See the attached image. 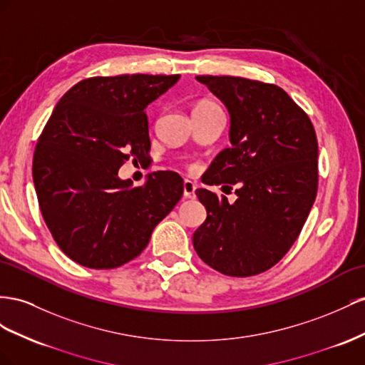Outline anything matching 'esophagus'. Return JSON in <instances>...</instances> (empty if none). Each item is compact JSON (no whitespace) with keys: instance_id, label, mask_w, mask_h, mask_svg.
Masks as SVG:
<instances>
[{"instance_id":"obj_1","label":"esophagus","mask_w":365,"mask_h":365,"mask_svg":"<svg viewBox=\"0 0 365 365\" xmlns=\"http://www.w3.org/2000/svg\"><path fill=\"white\" fill-rule=\"evenodd\" d=\"M183 195L186 199H194L195 197V185L191 180H185L183 182Z\"/></svg>"}]
</instances>
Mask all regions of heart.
<instances>
[{"instance_id": "obj_1", "label": "heart", "mask_w": 365, "mask_h": 365, "mask_svg": "<svg viewBox=\"0 0 365 365\" xmlns=\"http://www.w3.org/2000/svg\"><path fill=\"white\" fill-rule=\"evenodd\" d=\"M210 107H217V106H215V103H212L211 101H202V102L197 103L194 110H202V108H210Z\"/></svg>"}]
</instances>
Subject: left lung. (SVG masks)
Returning <instances> with one entry per match:
<instances>
[{
	"label": "left lung",
	"instance_id": "left-lung-1",
	"mask_svg": "<svg viewBox=\"0 0 365 365\" xmlns=\"http://www.w3.org/2000/svg\"><path fill=\"white\" fill-rule=\"evenodd\" d=\"M231 116L229 140L203 183L237 186V200L197 190L206 220L192 235L197 255L229 277L275 266L295 243L318 190V140L307 114L274 84L197 76ZM229 182V185L225 183Z\"/></svg>",
	"mask_w": 365,
	"mask_h": 365
}]
</instances>
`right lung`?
Instances as JSON below:
<instances>
[{
    "mask_svg": "<svg viewBox=\"0 0 365 365\" xmlns=\"http://www.w3.org/2000/svg\"><path fill=\"white\" fill-rule=\"evenodd\" d=\"M179 78H88L71 87L51 113L35 148L34 183L48 231L75 263L114 269L131 262L182 199L177 173H153L143 186L118 175L128 159L148 154L145 108Z\"/></svg>",
    "mask_w": 365,
    "mask_h": 365,
    "instance_id": "right-lung-1",
    "label": "right lung"
}]
</instances>
